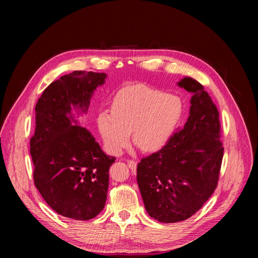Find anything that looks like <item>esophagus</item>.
<instances>
[{"instance_id":"1","label":"esophagus","mask_w":258,"mask_h":258,"mask_svg":"<svg viewBox=\"0 0 258 258\" xmlns=\"http://www.w3.org/2000/svg\"><path fill=\"white\" fill-rule=\"evenodd\" d=\"M128 167L132 170V171H136L137 170V162L135 160H128Z\"/></svg>"}]
</instances>
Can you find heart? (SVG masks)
<instances>
[{
    "label": "heart",
    "instance_id": "heart-1",
    "mask_svg": "<svg viewBox=\"0 0 258 258\" xmlns=\"http://www.w3.org/2000/svg\"><path fill=\"white\" fill-rule=\"evenodd\" d=\"M183 115L182 100L147 87L128 86L116 93L111 114L98 118L99 131L107 150L119 155L132 142L144 153L162 150L172 139Z\"/></svg>",
    "mask_w": 258,
    "mask_h": 258
}]
</instances>
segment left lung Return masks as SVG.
<instances>
[{
	"instance_id": "1",
	"label": "left lung",
	"mask_w": 258,
	"mask_h": 258,
	"mask_svg": "<svg viewBox=\"0 0 258 258\" xmlns=\"http://www.w3.org/2000/svg\"><path fill=\"white\" fill-rule=\"evenodd\" d=\"M177 86L191 93L188 118L137 168L147 213L161 223L185 221L206 204L216 188L224 153L218 111L204 86L190 77Z\"/></svg>"
}]
</instances>
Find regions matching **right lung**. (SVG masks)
Returning <instances> with one entry per match:
<instances>
[{
    "instance_id": "obj_1",
    "label": "right lung",
    "mask_w": 258,
    "mask_h": 258,
    "mask_svg": "<svg viewBox=\"0 0 258 258\" xmlns=\"http://www.w3.org/2000/svg\"><path fill=\"white\" fill-rule=\"evenodd\" d=\"M105 73L74 71L46 88L35 106V132L30 141L34 184L54 212L88 221L103 210L108 170L106 155L91 132L81 126L90 100Z\"/></svg>"
}]
</instances>
